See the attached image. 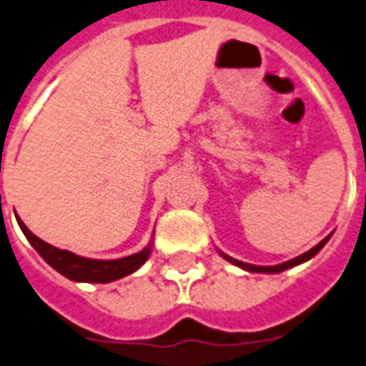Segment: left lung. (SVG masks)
Returning <instances> with one entry per match:
<instances>
[{"mask_svg":"<svg viewBox=\"0 0 366 366\" xmlns=\"http://www.w3.org/2000/svg\"><path fill=\"white\" fill-rule=\"evenodd\" d=\"M329 237H331V235H327V237H325V239H322V241H320V243L316 244V247H312V249H310L309 252H305V254L297 256V258H294V259H288V262H285V264H279V265H269V267H264V265H252V264H244V262H239V259L232 258V256H226V254H222V252H220V254L224 256V258L228 259V262H232V264H234V265H237V267H243V269L250 271V273H280V271H286V269H290V267H295V265L303 264V262H307V259H310V258H312L314 254H318L320 250H322V247H324V244L327 243V241H329Z\"/></svg>","mask_w":366,"mask_h":366,"instance_id":"obj_1","label":"left lung"}]
</instances>
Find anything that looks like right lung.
<instances>
[{"instance_id": "obj_1", "label": "right lung", "mask_w": 366, "mask_h": 366, "mask_svg": "<svg viewBox=\"0 0 366 366\" xmlns=\"http://www.w3.org/2000/svg\"><path fill=\"white\" fill-rule=\"evenodd\" d=\"M16 220L27 241L33 244V249L37 250L42 258L46 259V264L52 265L54 269L61 273L63 277L76 280V282H112V280L134 273L149 258L151 244H147L146 249L136 252V254L119 259L81 258V256L72 254L69 250L56 249L52 244H48L46 241L39 239L37 235L27 230V226L20 220V217H16Z\"/></svg>"}]
</instances>
